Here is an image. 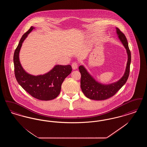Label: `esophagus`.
Instances as JSON below:
<instances>
[{
    "label": "esophagus",
    "mask_w": 147,
    "mask_h": 147,
    "mask_svg": "<svg viewBox=\"0 0 147 147\" xmlns=\"http://www.w3.org/2000/svg\"><path fill=\"white\" fill-rule=\"evenodd\" d=\"M71 67H72V68L74 70H76L78 68V63L77 62H74V63H72L71 64Z\"/></svg>",
    "instance_id": "1"
}]
</instances>
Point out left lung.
Masks as SVG:
<instances>
[{
  "mask_svg": "<svg viewBox=\"0 0 147 147\" xmlns=\"http://www.w3.org/2000/svg\"><path fill=\"white\" fill-rule=\"evenodd\" d=\"M116 34L119 40L126 49L127 62L124 74L118 81L111 84H102L95 79L84 65L79 67L81 74L80 87L84 95L91 100H104L113 96L126 83L129 74L130 64L131 62V52L126 36L119 28H116Z\"/></svg>",
  "mask_w": 147,
  "mask_h": 147,
  "instance_id": "left-lung-1",
  "label": "left lung"
}]
</instances>
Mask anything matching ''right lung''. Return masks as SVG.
I'll return each mask as SVG.
<instances>
[{
  "label": "right lung",
  "instance_id": "1",
  "mask_svg": "<svg viewBox=\"0 0 147 147\" xmlns=\"http://www.w3.org/2000/svg\"><path fill=\"white\" fill-rule=\"evenodd\" d=\"M35 28L31 26L22 35L14 55V71L16 80L21 87L32 97L48 101L57 98L60 93L61 85L71 73L70 65L56 64L49 72L37 76L29 74L23 68L19 59V53L22 43Z\"/></svg>",
  "mask_w": 147,
  "mask_h": 147
}]
</instances>
